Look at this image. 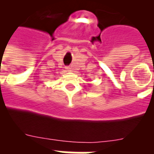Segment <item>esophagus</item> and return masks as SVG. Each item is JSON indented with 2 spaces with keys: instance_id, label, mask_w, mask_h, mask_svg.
I'll use <instances>...</instances> for the list:
<instances>
[{
  "instance_id": "esophagus-1",
  "label": "esophagus",
  "mask_w": 154,
  "mask_h": 154,
  "mask_svg": "<svg viewBox=\"0 0 154 154\" xmlns=\"http://www.w3.org/2000/svg\"><path fill=\"white\" fill-rule=\"evenodd\" d=\"M66 70H67V71H72L70 66H66Z\"/></svg>"
}]
</instances>
